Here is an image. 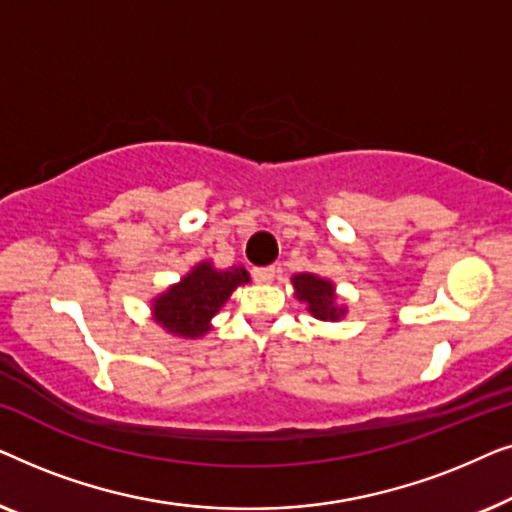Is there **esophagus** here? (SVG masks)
Masks as SVG:
<instances>
[{"mask_svg": "<svg viewBox=\"0 0 512 512\" xmlns=\"http://www.w3.org/2000/svg\"><path fill=\"white\" fill-rule=\"evenodd\" d=\"M254 279L258 284H270L275 279V268L268 265V268H254Z\"/></svg>", "mask_w": 512, "mask_h": 512, "instance_id": "esophagus-1", "label": "esophagus"}]
</instances>
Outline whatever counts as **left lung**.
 <instances>
[{
    "label": "left lung",
    "instance_id": "1",
    "mask_svg": "<svg viewBox=\"0 0 512 512\" xmlns=\"http://www.w3.org/2000/svg\"><path fill=\"white\" fill-rule=\"evenodd\" d=\"M293 296L307 305V312L319 321H340L347 314V305L340 303L335 284L331 279L314 275V272H298L291 277Z\"/></svg>",
    "mask_w": 512,
    "mask_h": 512
}]
</instances>
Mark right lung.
I'll return each instance as SVG.
<instances>
[{"label": "right lung", "instance_id": "add662e5", "mask_svg": "<svg viewBox=\"0 0 512 512\" xmlns=\"http://www.w3.org/2000/svg\"><path fill=\"white\" fill-rule=\"evenodd\" d=\"M247 268H214L212 261H200L163 293L151 300V317L170 335L198 340L212 331V319L233 296L237 286L249 284Z\"/></svg>", "mask_w": 512, "mask_h": 512}]
</instances>
